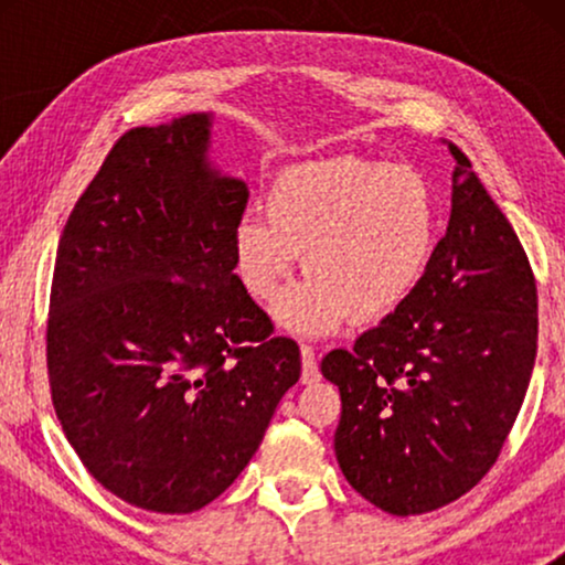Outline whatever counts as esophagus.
I'll use <instances>...</instances> for the list:
<instances>
[{"label": "esophagus", "instance_id": "obj_1", "mask_svg": "<svg viewBox=\"0 0 565 565\" xmlns=\"http://www.w3.org/2000/svg\"><path fill=\"white\" fill-rule=\"evenodd\" d=\"M300 360H303V373H300V381L303 383H316L321 377L319 362H316V352L311 347H300Z\"/></svg>", "mask_w": 565, "mask_h": 565}]
</instances>
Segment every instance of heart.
<instances>
[{
  "instance_id": "heart-1",
  "label": "heart",
  "mask_w": 565,
  "mask_h": 565,
  "mask_svg": "<svg viewBox=\"0 0 565 565\" xmlns=\"http://www.w3.org/2000/svg\"><path fill=\"white\" fill-rule=\"evenodd\" d=\"M267 213L244 211L231 254L244 290L273 300L303 252L306 280L285 290L275 316L296 334L321 337L377 321L404 306L435 257L439 200L412 164L334 157L282 169Z\"/></svg>"
}]
</instances>
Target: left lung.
Wrapping results in <instances>:
<instances>
[{"instance_id": "obj_1", "label": "left lung", "mask_w": 565, "mask_h": 565, "mask_svg": "<svg viewBox=\"0 0 565 565\" xmlns=\"http://www.w3.org/2000/svg\"><path fill=\"white\" fill-rule=\"evenodd\" d=\"M452 211L404 306L321 373L339 385V468L396 516L468 493L497 462L537 354V288L512 223L458 146Z\"/></svg>"}]
</instances>
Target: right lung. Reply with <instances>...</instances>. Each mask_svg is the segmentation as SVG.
I'll return each mask as SVG.
<instances>
[{
  "instance_id": "right-lung-1",
  "label": "right lung",
  "mask_w": 565,
  "mask_h": 565,
  "mask_svg": "<svg viewBox=\"0 0 565 565\" xmlns=\"http://www.w3.org/2000/svg\"><path fill=\"white\" fill-rule=\"evenodd\" d=\"M211 113L118 138L58 242L45 358L84 468L159 514L218 499L300 377L234 275L249 190L213 169Z\"/></svg>"
}]
</instances>
